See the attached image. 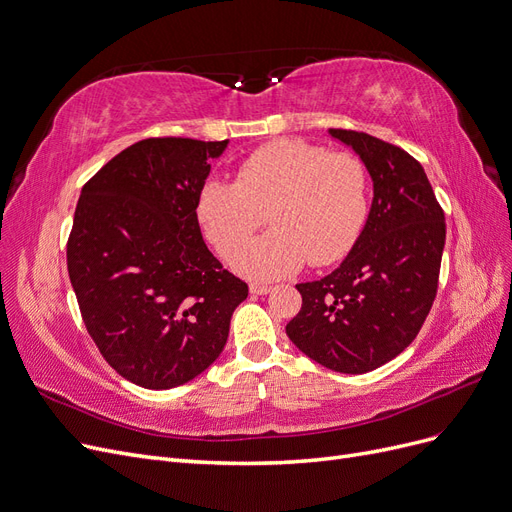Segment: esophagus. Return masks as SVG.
Returning <instances> with one entry per match:
<instances>
[{"label": "esophagus", "instance_id": "34e87169", "mask_svg": "<svg viewBox=\"0 0 512 512\" xmlns=\"http://www.w3.org/2000/svg\"><path fill=\"white\" fill-rule=\"evenodd\" d=\"M270 291H272V287H268V285H257V282H253L251 285L253 295H268Z\"/></svg>", "mask_w": 512, "mask_h": 512}]
</instances>
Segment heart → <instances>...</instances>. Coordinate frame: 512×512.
Masks as SVG:
<instances>
[{
	"label": "heart",
	"mask_w": 512,
	"mask_h": 512,
	"mask_svg": "<svg viewBox=\"0 0 512 512\" xmlns=\"http://www.w3.org/2000/svg\"><path fill=\"white\" fill-rule=\"evenodd\" d=\"M273 232L246 247L260 213ZM196 223L213 249L251 280L295 274L310 259L329 266L342 259L363 232L369 213V175L352 154L299 139H280L246 158L236 181H206L196 196Z\"/></svg>",
	"instance_id": "heart-1"
}]
</instances>
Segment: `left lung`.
<instances>
[{"label":"left lung","mask_w":512,"mask_h":512,"mask_svg":"<svg viewBox=\"0 0 512 512\" xmlns=\"http://www.w3.org/2000/svg\"><path fill=\"white\" fill-rule=\"evenodd\" d=\"M361 158L373 200L361 236L325 278L299 282L291 342L339 373H367L399 356L432 308L445 249V215L418 160L365 132L329 128Z\"/></svg>","instance_id":"left-lung-1"}]
</instances>
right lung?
<instances>
[{"instance_id":"1","label":"right lung","mask_w":512,"mask_h":512,"mask_svg":"<svg viewBox=\"0 0 512 512\" xmlns=\"http://www.w3.org/2000/svg\"><path fill=\"white\" fill-rule=\"evenodd\" d=\"M227 143L139 141L75 206L67 270L84 325L105 361L141 388H175L211 367L249 295L208 251L194 213Z\"/></svg>"}]
</instances>
